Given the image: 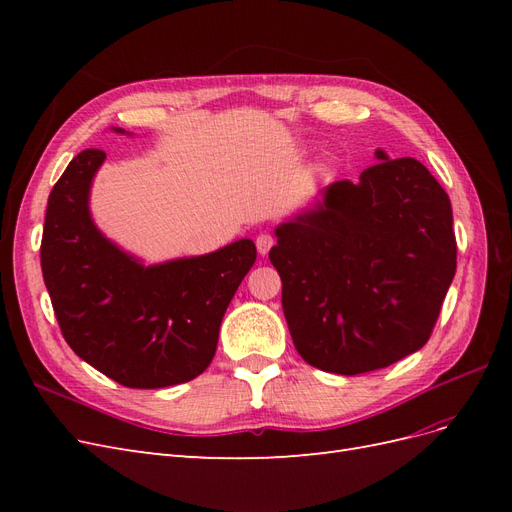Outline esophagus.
Segmentation results:
<instances>
[{
  "label": "esophagus",
  "mask_w": 512,
  "mask_h": 512,
  "mask_svg": "<svg viewBox=\"0 0 512 512\" xmlns=\"http://www.w3.org/2000/svg\"><path fill=\"white\" fill-rule=\"evenodd\" d=\"M275 239L269 235V232H260V235L256 237V250L260 256H267L269 250L273 247Z\"/></svg>",
  "instance_id": "34e87169"
}]
</instances>
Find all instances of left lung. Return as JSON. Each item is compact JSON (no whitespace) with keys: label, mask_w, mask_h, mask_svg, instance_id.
I'll return each mask as SVG.
<instances>
[{"label":"left lung","mask_w":512,"mask_h":512,"mask_svg":"<svg viewBox=\"0 0 512 512\" xmlns=\"http://www.w3.org/2000/svg\"><path fill=\"white\" fill-rule=\"evenodd\" d=\"M327 185L312 209L277 224L269 258L303 361L356 376L421 350L457 269L453 209L414 158Z\"/></svg>","instance_id":"8db88e82"}]
</instances>
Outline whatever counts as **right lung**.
Segmentation results:
<instances>
[{"label": "right lung", "instance_id": "add662e5", "mask_svg": "<svg viewBox=\"0 0 512 512\" xmlns=\"http://www.w3.org/2000/svg\"><path fill=\"white\" fill-rule=\"evenodd\" d=\"M104 160L100 149L81 151L46 205L40 262L61 333L85 363L128 389L194 380L213 361L226 307L256 262V245L239 239L203 256L147 265L108 239L91 215V185Z\"/></svg>", "mask_w": 512, "mask_h": 512}]
</instances>
